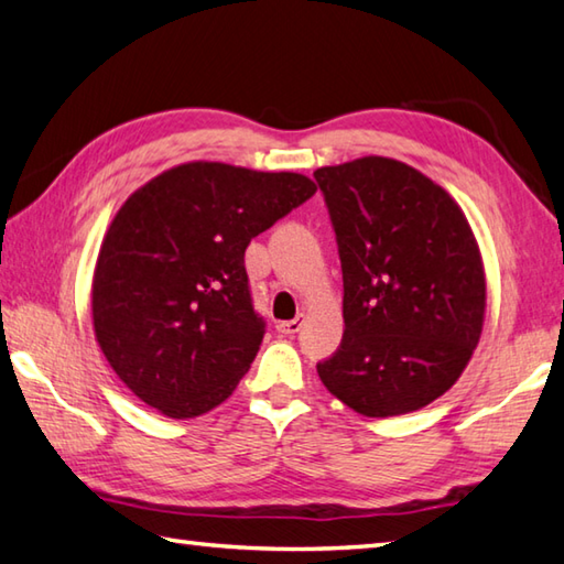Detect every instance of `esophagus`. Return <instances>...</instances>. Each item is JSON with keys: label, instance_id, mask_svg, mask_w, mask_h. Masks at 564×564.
<instances>
[{"label": "esophagus", "instance_id": "1", "mask_svg": "<svg viewBox=\"0 0 564 564\" xmlns=\"http://www.w3.org/2000/svg\"><path fill=\"white\" fill-rule=\"evenodd\" d=\"M303 327V315H299V317H293V321H283V323H279L275 325V330H279L281 335H295Z\"/></svg>", "mask_w": 564, "mask_h": 564}]
</instances>
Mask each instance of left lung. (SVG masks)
Instances as JSON below:
<instances>
[{"label":"left lung","instance_id":"obj_1","mask_svg":"<svg viewBox=\"0 0 564 564\" xmlns=\"http://www.w3.org/2000/svg\"><path fill=\"white\" fill-rule=\"evenodd\" d=\"M343 265V343L317 362L327 392L357 414L434 402L474 355L486 313L478 243L458 204L389 158L321 167Z\"/></svg>","mask_w":564,"mask_h":564}]
</instances>
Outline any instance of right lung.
Wrapping results in <instances>:
<instances>
[{
	"instance_id": "right-lung-1",
	"label": "right lung",
	"mask_w": 564,
	"mask_h": 564,
	"mask_svg": "<svg viewBox=\"0 0 564 564\" xmlns=\"http://www.w3.org/2000/svg\"><path fill=\"white\" fill-rule=\"evenodd\" d=\"M295 172L187 162L132 192L94 273V327L132 394L170 419L221 404L249 372L265 323L243 253L315 194Z\"/></svg>"
}]
</instances>
